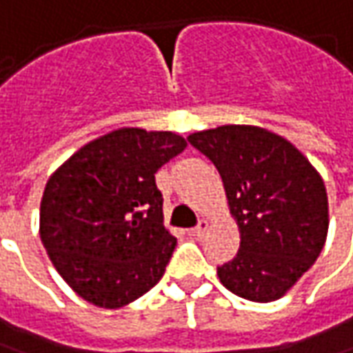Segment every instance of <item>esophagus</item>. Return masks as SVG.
<instances>
[{"instance_id": "34e87169", "label": "esophagus", "mask_w": 353, "mask_h": 353, "mask_svg": "<svg viewBox=\"0 0 353 353\" xmlns=\"http://www.w3.org/2000/svg\"><path fill=\"white\" fill-rule=\"evenodd\" d=\"M208 230H210V222L208 220H201L199 222V226L195 228V230H191V236H195V237H205L208 234Z\"/></svg>"}]
</instances>
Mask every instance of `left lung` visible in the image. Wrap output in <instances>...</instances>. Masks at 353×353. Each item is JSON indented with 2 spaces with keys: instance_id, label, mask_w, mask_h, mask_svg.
Masks as SVG:
<instances>
[{
  "instance_id": "left-lung-1",
  "label": "left lung",
  "mask_w": 353,
  "mask_h": 353,
  "mask_svg": "<svg viewBox=\"0 0 353 353\" xmlns=\"http://www.w3.org/2000/svg\"><path fill=\"white\" fill-rule=\"evenodd\" d=\"M187 141L216 166L239 251L218 267L236 296L268 303L313 267L328 232L327 187L288 139L257 125H220Z\"/></svg>"
}]
</instances>
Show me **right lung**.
Instances as JSON below:
<instances>
[{"instance_id": "obj_1", "label": "right lung", "mask_w": 353, "mask_h": 353, "mask_svg": "<svg viewBox=\"0 0 353 353\" xmlns=\"http://www.w3.org/2000/svg\"><path fill=\"white\" fill-rule=\"evenodd\" d=\"M185 146L172 131L119 127L81 146L50 176L40 239L77 296L119 309L162 278L177 239L164 226L154 174Z\"/></svg>"}]
</instances>
